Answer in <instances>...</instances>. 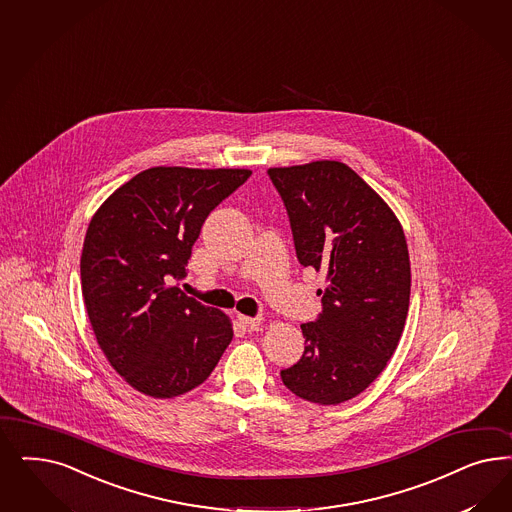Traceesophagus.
Segmentation results:
<instances>
[{
    "label": "esophagus",
    "instance_id": "obj_1",
    "mask_svg": "<svg viewBox=\"0 0 512 512\" xmlns=\"http://www.w3.org/2000/svg\"><path fill=\"white\" fill-rule=\"evenodd\" d=\"M239 322H241L243 326L250 328V330H256L258 326H262L264 318H262V316H243V314H239Z\"/></svg>",
    "mask_w": 512,
    "mask_h": 512
}]
</instances>
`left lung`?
I'll return each mask as SVG.
<instances>
[{
    "label": "left lung",
    "instance_id": "obj_1",
    "mask_svg": "<svg viewBox=\"0 0 512 512\" xmlns=\"http://www.w3.org/2000/svg\"><path fill=\"white\" fill-rule=\"evenodd\" d=\"M299 264L326 275L322 313L301 324L305 350L282 369L297 397L337 405L362 394L396 350L409 313L405 233L379 194L341 162L273 167Z\"/></svg>",
    "mask_w": 512,
    "mask_h": 512
}]
</instances>
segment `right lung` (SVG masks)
<instances>
[{"label":"right lung","instance_id":"obj_1","mask_svg":"<svg viewBox=\"0 0 512 512\" xmlns=\"http://www.w3.org/2000/svg\"><path fill=\"white\" fill-rule=\"evenodd\" d=\"M250 175L150 167L90 220L81 256L86 313L116 373L145 396L194 390L231 343L228 316L173 282L186 277L205 218Z\"/></svg>","mask_w":512,"mask_h":512}]
</instances>
